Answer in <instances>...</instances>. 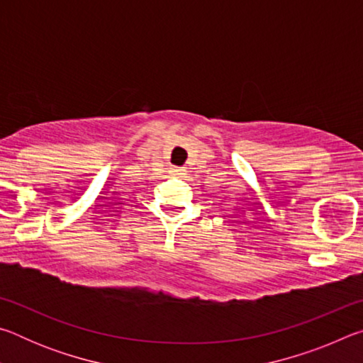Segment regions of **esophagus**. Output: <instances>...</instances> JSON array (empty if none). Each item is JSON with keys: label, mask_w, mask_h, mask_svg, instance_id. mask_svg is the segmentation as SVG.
I'll return each mask as SVG.
<instances>
[{"label": "esophagus", "mask_w": 363, "mask_h": 363, "mask_svg": "<svg viewBox=\"0 0 363 363\" xmlns=\"http://www.w3.org/2000/svg\"><path fill=\"white\" fill-rule=\"evenodd\" d=\"M171 173H173L174 176H182L184 173H186V169H182V168H171Z\"/></svg>", "instance_id": "1"}]
</instances>
